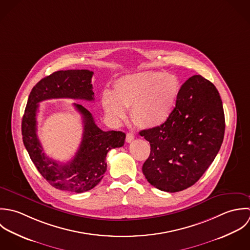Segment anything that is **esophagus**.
<instances>
[{
	"instance_id": "esophagus-1",
	"label": "esophagus",
	"mask_w": 250,
	"mask_h": 250,
	"mask_svg": "<svg viewBox=\"0 0 250 250\" xmlns=\"http://www.w3.org/2000/svg\"><path fill=\"white\" fill-rule=\"evenodd\" d=\"M133 139H134V135H133L131 132H127V133H126V138H125L126 142H127V143H130V142L133 141Z\"/></svg>"
}]
</instances>
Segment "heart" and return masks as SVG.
Instances as JSON below:
<instances>
[{
    "label": "heart",
    "instance_id": "b5f03b06",
    "mask_svg": "<svg viewBox=\"0 0 250 250\" xmlns=\"http://www.w3.org/2000/svg\"><path fill=\"white\" fill-rule=\"evenodd\" d=\"M181 92L179 78L171 73L146 71L119 78L113 93L103 92L101 105L114 121L125 117L130 108L133 122L140 127L151 128L165 123L173 112Z\"/></svg>",
    "mask_w": 250,
    "mask_h": 250
}]
</instances>
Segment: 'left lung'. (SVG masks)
I'll return each instance as SVG.
<instances>
[{"label":"left lung","mask_w":250,"mask_h":250,"mask_svg":"<svg viewBox=\"0 0 250 250\" xmlns=\"http://www.w3.org/2000/svg\"><path fill=\"white\" fill-rule=\"evenodd\" d=\"M224 130V111L218 91L208 80L193 75L181 87L167 121L139 132L150 145L143 174L159 190L187 189L214 160Z\"/></svg>","instance_id":"left-lung-1"}]
</instances>
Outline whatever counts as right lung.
I'll use <instances>...</instances> for the list:
<instances>
[{
	"label": "right lung",
	"instance_id": "add662e5",
	"mask_svg": "<svg viewBox=\"0 0 250 250\" xmlns=\"http://www.w3.org/2000/svg\"><path fill=\"white\" fill-rule=\"evenodd\" d=\"M88 69L59 70L42 79L29 96L22 119L23 143L42 176L57 189L82 193L94 188L107 169L106 154L124 146L122 131H103L84 106L74 103L83 119V137L75 156L67 163H58L46 156L37 135L39 103L52 99L94 100L92 77Z\"/></svg>",
	"mask_w": 250,
	"mask_h": 250
}]
</instances>
